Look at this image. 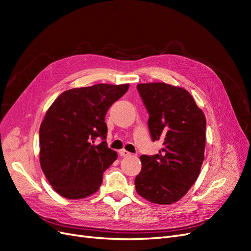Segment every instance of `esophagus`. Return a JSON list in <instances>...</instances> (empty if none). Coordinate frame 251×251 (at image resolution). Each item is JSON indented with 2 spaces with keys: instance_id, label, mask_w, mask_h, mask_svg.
<instances>
[{
  "instance_id": "34e87169",
  "label": "esophagus",
  "mask_w": 251,
  "mask_h": 251,
  "mask_svg": "<svg viewBox=\"0 0 251 251\" xmlns=\"http://www.w3.org/2000/svg\"><path fill=\"white\" fill-rule=\"evenodd\" d=\"M119 155L121 156V157H128L131 155V153H128L127 151H126V150H120L119 151Z\"/></svg>"
}]
</instances>
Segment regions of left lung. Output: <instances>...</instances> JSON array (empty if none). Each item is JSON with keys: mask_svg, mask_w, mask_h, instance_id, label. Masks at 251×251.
Returning <instances> with one entry per match:
<instances>
[{"mask_svg": "<svg viewBox=\"0 0 251 251\" xmlns=\"http://www.w3.org/2000/svg\"><path fill=\"white\" fill-rule=\"evenodd\" d=\"M150 114L153 141L162 142L155 156L142 155L135 178L136 192L156 204H173L195 183L204 160L206 119L188 91L165 82L139 83Z\"/></svg>", "mask_w": 251, "mask_h": 251, "instance_id": "1", "label": "left lung"}]
</instances>
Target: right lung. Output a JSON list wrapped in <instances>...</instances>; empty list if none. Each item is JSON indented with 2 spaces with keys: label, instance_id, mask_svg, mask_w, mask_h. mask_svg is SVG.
Listing matches in <instances>:
<instances>
[{
  "label": "right lung",
  "instance_id": "obj_1",
  "mask_svg": "<svg viewBox=\"0 0 251 251\" xmlns=\"http://www.w3.org/2000/svg\"><path fill=\"white\" fill-rule=\"evenodd\" d=\"M128 87L97 83L70 89L47 110L40 127V163L53 189L64 198H87L100 189L103 172L117 159L104 140V116ZM97 137L104 141L96 145Z\"/></svg>",
  "mask_w": 251,
  "mask_h": 251
}]
</instances>
